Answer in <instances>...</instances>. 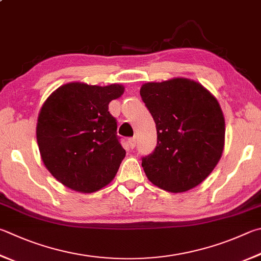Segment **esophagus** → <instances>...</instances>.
Here are the masks:
<instances>
[{
    "mask_svg": "<svg viewBox=\"0 0 261 261\" xmlns=\"http://www.w3.org/2000/svg\"><path fill=\"white\" fill-rule=\"evenodd\" d=\"M127 143H129L130 148L134 149L135 147H136V144H137V139H136L135 137H134V138H130V139H129V141H127Z\"/></svg>",
    "mask_w": 261,
    "mask_h": 261,
    "instance_id": "obj_1",
    "label": "esophagus"
}]
</instances>
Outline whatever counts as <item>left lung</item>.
<instances>
[{
    "mask_svg": "<svg viewBox=\"0 0 261 261\" xmlns=\"http://www.w3.org/2000/svg\"><path fill=\"white\" fill-rule=\"evenodd\" d=\"M140 96L158 132L153 153L141 158L147 178L171 193L196 187L224 150L225 120L217 99L187 79L146 83Z\"/></svg>",
    "mask_w": 261,
    "mask_h": 261,
    "instance_id": "obj_1",
    "label": "left lung"
}]
</instances>
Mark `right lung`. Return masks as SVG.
<instances>
[{
	"mask_svg": "<svg viewBox=\"0 0 261 261\" xmlns=\"http://www.w3.org/2000/svg\"><path fill=\"white\" fill-rule=\"evenodd\" d=\"M123 92L120 84L68 83L42 106L36 126L41 158L66 187L92 193L114 179L125 150L108 103Z\"/></svg>",
	"mask_w": 261,
	"mask_h": 261,
	"instance_id": "add662e5",
	"label": "right lung"
}]
</instances>
